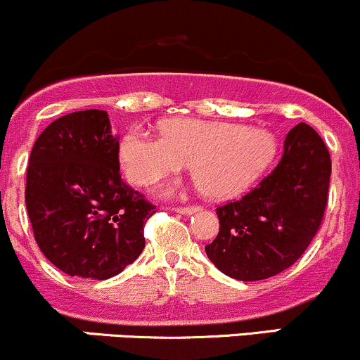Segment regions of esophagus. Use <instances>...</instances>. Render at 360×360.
<instances>
[{
    "mask_svg": "<svg viewBox=\"0 0 360 360\" xmlns=\"http://www.w3.org/2000/svg\"><path fill=\"white\" fill-rule=\"evenodd\" d=\"M198 210H200L198 206H176L174 212L181 213V214H191L194 212H198Z\"/></svg>",
    "mask_w": 360,
    "mask_h": 360,
    "instance_id": "34e87169",
    "label": "esophagus"
}]
</instances>
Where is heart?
I'll list each match as a JSON object with an SVG mask.
<instances>
[{"label": "heart", "instance_id": "b5f03b06", "mask_svg": "<svg viewBox=\"0 0 360 360\" xmlns=\"http://www.w3.org/2000/svg\"><path fill=\"white\" fill-rule=\"evenodd\" d=\"M154 135L134 127L120 143V162L128 181L148 186L191 162V174L205 194L230 198L245 191L276 154V139L262 128H242L206 120H169Z\"/></svg>", "mask_w": 360, "mask_h": 360}]
</instances>
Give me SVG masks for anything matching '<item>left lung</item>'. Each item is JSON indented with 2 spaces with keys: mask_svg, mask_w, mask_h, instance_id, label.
<instances>
[{
  "mask_svg": "<svg viewBox=\"0 0 360 360\" xmlns=\"http://www.w3.org/2000/svg\"><path fill=\"white\" fill-rule=\"evenodd\" d=\"M332 160L320 135L298 123L279 164L240 200L218 206L220 230L205 247L223 274L272 278L298 260L315 237L328 201Z\"/></svg>",
  "mask_w": 360,
  "mask_h": 360,
  "instance_id": "8db88e82",
  "label": "left lung"
}]
</instances>
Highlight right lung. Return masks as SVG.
<instances>
[{
  "label": "right lung",
  "instance_id": "1",
  "mask_svg": "<svg viewBox=\"0 0 360 360\" xmlns=\"http://www.w3.org/2000/svg\"><path fill=\"white\" fill-rule=\"evenodd\" d=\"M118 152L103 110L64 115L35 140L25 203L37 245L65 274L113 278L146 247L157 208L123 183Z\"/></svg>",
  "mask_w": 360,
  "mask_h": 360
}]
</instances>
